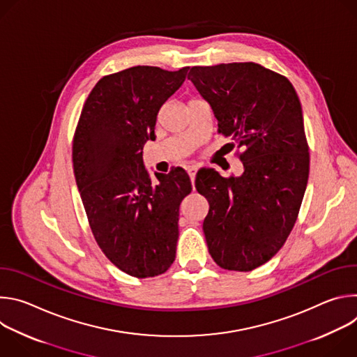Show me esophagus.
Masks as SVG:
<instances>
[{"label":"esophagus","mask_w":357,"mask_h":357,"mask_svg":"<svg viewBox=\"0 0 357 357\" xmlns=\"http://www.w3.org/2000/svg\"><path fill=\"white\" fill-rule=\"evenodd\" d=\"M197 167L196 165H192V167H189L188 168V174H189V176H190V181H192V185L195 186V178H196V174H197Z\"/></svg>","instance_id":"esophagus-1"}]
</instances>
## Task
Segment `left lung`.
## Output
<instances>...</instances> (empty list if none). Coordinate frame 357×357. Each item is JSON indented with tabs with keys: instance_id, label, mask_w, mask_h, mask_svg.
Instances as JSON below:
<instances>
[{
	"instance_id": "1",
	"label": "left lung",
	"mask_w": 357,
	"mask_h": 357,
	"mask_svg": "<svg viewBox=\"0 0 357 357\" xmlns=\"http://www.w3.org/2000/svg\"><path fill=\"white\" fill-rule=\"evenodd\" d=\"M188 79L212 107L219 132L244 148L240 176L223 178L213 168L196 175V189L209 202L208 248L222 268L251 271L284 245L307 189L299 98L287 77L252 62L193 66Z\"/></svg>"
}]
</instances>
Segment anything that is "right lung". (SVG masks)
I'll return each mask as SVG.
<instances>
[{
    "label": "right lung",
    "instance_id": "obj_1",
    "mask_svg": "<svg viewBox=\"0 0 357 357\" xmlns=\"http://www.w3.org/2000/svg\"><path fill=\"white\" fill-rule=\"evenodd\" d=\"M189 68L134 66L100 79L73 139V171L93 236L106 257L137 278L165 273L175 260L179 206L192 190L182 168L151 179L142 148L155 137L160 109Z\"/></svg>",
    "mask_w": 357,
    "mask_h": 357
}]
</instances>
